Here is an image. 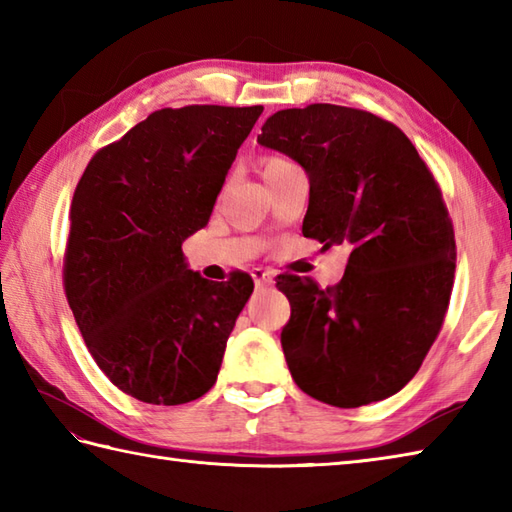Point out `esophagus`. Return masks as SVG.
Returning <instances> with one entry per match:
<instances>
[{
	"label": "esophagus",
	"instance_id": "34e87169",
	"mask_svg": "<svg viewBox=\"0 0 512 512\" xmlns=\"http://www.w3.org/2000/svg\"><path fill=\"white\" fill-rule=\"evenodd\" d=\"M253 279H255V286H270L273 284V275L268 273V270H264V268H253Z\"/></svg>",
	"mask_w": 512,
	"mask_h": 512
}]
</instances>
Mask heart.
<instances>
[{
	"mask_svg": "<svg viewBox=\"0 0 512 512\" xmlns=\"http://www.w3.org/2000/svg\"><path fill=\"white\" fill-rule=\"evenodd\" d=\"M288 165H292V162L288 158H284V156H266V160H264V173L281 169V167H288Z\"/></svg>",
	"mask_w": 512,
	"mask_h": 512,
	"instance_id": "1",
	"label": "heart"
}]
</instances>
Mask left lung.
<instances>
[{
  "label": "left lung",
  "mask_w": 512,
  "mask_h": 512,
  "mask_svg": "<svg viewBox=\"0 0 512 512\" xmlns=\"http://www.w3.org/2000/svg\"><path fill=\"white\" fill-rule=\"evenodd\" d=\"M257 140L308 173L303 235L350 248L336 286L277 277L292 378L341 409L394 396L438 339L453 290L455 233L436 178L394 123L354 107L281 110Z\"/></svg>",
  "instance_id": "obj_1"
}]
</instances>
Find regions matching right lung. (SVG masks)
Returning <instances> with one entry per match:
<instances>
[{"label":"right lung","instance_id":"add662e5","mask_svg":"<svg viewBox=\"0 0 512 512\" xmlns=\"http://www.w3.org/2000/svg\"><path fill=\"white\" fill-rule=\"evenodd\" d=\"M262 112L165 107L96 151L76 184L65 297L96 365L140 402L184 405L215 385L253 279L213 284L184 264L182 242L209 222Z\"/></svg>","mask_w":512,"mask_h":512}]
</instances>
